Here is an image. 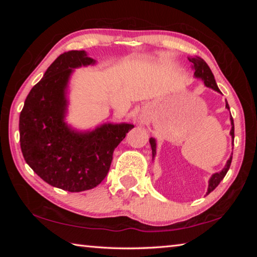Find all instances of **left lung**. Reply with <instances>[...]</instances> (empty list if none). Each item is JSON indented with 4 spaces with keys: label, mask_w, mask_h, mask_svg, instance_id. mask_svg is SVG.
I'll use <instances>...</instances> for the list:
<instances>
[{
    "label": "left lung",
    "mask_w": 257,
    "mask_h": 257,
    "mask_svg": "<svg viewBox=\"0 0 257 257\" xmlns=\"http://www.w3.org/2000/svg\"><path fill=\"white\" fill-rule=\"evenodd\" d=\"M189 61L191 63H193V68L195 69V77L196 78H202V79L204 80V84H205V86L210 87V88L216 90V92H220L219 87H217L216 82H215V79H214V76H213V73L211 71L210 67L207 66V63L204 61L202 58H198V56H196V58H191L189 59ZM225 107L229 108V104L228 102L225 103ZM230 120H231V132H230V135H231L232 139L234 138V125H233V119L232 116L230 118ZM150 143H151V147H152V153H153V158L155 156V153H156V143H155V139L154 138H150ZM231 161H232V156H230V159L228 160L227 164H225V167L222 169V171L217 172V173H214V175L212 176V178L210 179V181H208V189H207V194H210L211 191L214 190L217 185L220 184L221 180L223 179L224 176L227 175V172L229 170L230 168V164H231Z\"/></svg>",
    "instance_id": "left-lung-1"
}]
</instances>
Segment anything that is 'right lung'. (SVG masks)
Wrapping results in <instances>:
<instances>
[{"instance_id": "1", "label": "right lung", "mask_w": 257, "mask_h": 257, "mask_svg": "<svg viewBox=\"0 0 257 257\" xmlns=\"http://www.w3.org/2000/svg\"><path fill=\"white\" fill-rule=\"evenodd\" d=\"M93 63L85 51L64 52L33 87L20 113L25 161L47 184L71 193L101 184L110 170L113 151L134 128L130 123H108L94 132L77 133L63 121L72 70Z\"/></svg>"}]
</instances>
